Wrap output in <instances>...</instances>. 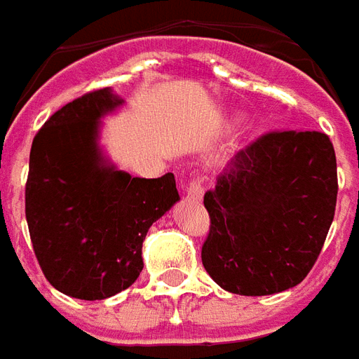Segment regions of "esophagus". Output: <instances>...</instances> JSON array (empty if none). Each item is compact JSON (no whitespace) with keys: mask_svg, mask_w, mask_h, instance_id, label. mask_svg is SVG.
<instances>
[{"mask_svg":"<svg viewBox=\"0 0 359 359\" xmlns=\"http://www.w3.org/2000/svg\"><path fill=\"white\" fill-rule=\"evenodd\" d=\"M185 195H187V199L195 201V203H199L203 199L205 189H203V182H201L199 177H193L191 182L185 185Z\"/></svg>","mask_w":359,"mask_h":359,"instance_id":"obj_1","label":"esophagus"}]
</instances>
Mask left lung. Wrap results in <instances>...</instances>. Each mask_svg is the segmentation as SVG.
Wrapping results in <instances>:
<instances>
[{
    "mask_svg": "<svg viewBox=\"0 0 359 359\" xmlns=\"http://www.w3.org/2000/svg\"><path fill=\"white\" fill-rule=\"evenodd\" d=\"M337 156L319 131H273L233 156L205 193L201 259L232 294L271 296L304 280L337 207Z\"/></svg>",
    "mask_w": 359,
    "mask_h": 359,
    "instance_id": "1",
    "label": "left lung"
}]
</instances>
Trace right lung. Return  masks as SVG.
I'll list each match as a JSON object with an SVG mask.
<instances>
[{
    "label": "right lung",
    "mask_w": 359,
    "mask_h": 359,
    "mask_svg": "<svg viewBox=\"0 0 359 359\" xmlns=\"http://www.w3.org/2000/svg\"><path fill=\"white\" fill-rule=\"evenodd\" d=\"M123 106L111 88L65 104L30 149L25 212L42 273L77 299H106L143 271L147 232L180 201L174 174L147 180L111 164L98 144L104 116Z\"/></svg>",
    "instance_id": "obj_1"
}]
</instances>
